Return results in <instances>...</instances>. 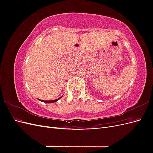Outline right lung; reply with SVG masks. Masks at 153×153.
Here are the masks:
<instances>
[{"instance_id": "1", "label": "right lung", "mask_w": 153, "mask_h": 153, "mask_svg": "<svg viewBox=\"0 0 153 153\" xmlns=\"http://www.w3.org/2000/svg\"><path fill=\"white\" fill-rule=\"evenodd\" d=\"M61 98H58V99H57V100H51V101H44V100H41V101H43V102H45V103H53V102H55V101H58Z\"/></svg>"}]
</instances>
